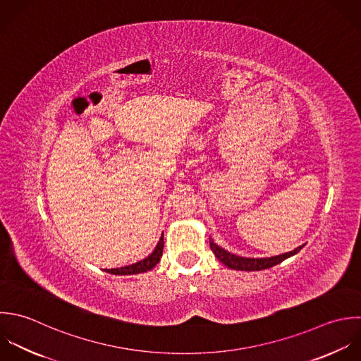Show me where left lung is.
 <instances>
[{"instance_id":"8db88e82","label":"left lung","mask_w":361,"mask_h":361,"mask_svg":"<svg viewBox=\"0 0 361 361\" xmlns=\"http://www.w3.org/2000/svg\"><path fill=\"white\" fill-rule=\"evenodd\" d=\"M209 246L211 250L214 252V255L216 256V259L225 264L226 267L232 269V270H240V271H260L264 269H270L273 266H277L279 263L284 262L286 259L297 255L305 245L298 246L297 249L279 255V256H271V257H260V259H255V257H242V256H236L225 249H222L221 246H218L212 239L209 240Z\"/></svg>"}]
</instances>
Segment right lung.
Here are the masks:
<instances>
[{
    "instance_id": "obj_1",
    "label": "right lung",
    "mask_w": 361,
    "mask_h": 361,
    "mask_svg": "<svg viewBox=\"0 0 361 361\" xmlns=\"http://www.w3.org/2000/svg\"><path fill=\"white\" fill-rule=\"evenodd\" d=\"M163 246H164V239H163V233H161V238H160L157 246L154 247V250L146 259H143L137 263H133L130 266L106 270V273H111V274H115V276H132V274L146 273V271L152 270L153 267H156V264L160 262V257L163 255Z\"/></svg>"
}]
</instances>
